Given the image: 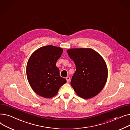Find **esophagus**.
Wrapping results in <instances>:
<instances>
[{
    "instance_id": "34e87169",
    "label": "esophagus",
    "mask_w": 130,
    "mask_h": 130,
    "mask_svg": "<svg viewBox=\"0 0 130 130\" xmlns=\"http://www.w3.org/2000/svg\"><path fill=\"white\" fill-rule=\"evenodd\" d=\"M66 79L67 82H69L70 81V77H67L66 78Z\"/></svg>"
}]
</instances>
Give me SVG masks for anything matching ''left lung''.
Wrapping results in <instances>:
<instances>
[{"instance_id":"8db88e82","label":"left lung","mask_w":130,"mask_h":130,"mask_svg":"<svg viewBox=\"0 0 130 130\" xmlns=\"http://www.w3.org/2000/svg\"><path fill=\"white\" fill-rule=\"evenodd\" d=\"M67 52L76 66L71 81L76 94L85 99L98 95L108 79V68L103 57L89 48H72Z\"/></svg>"}]
</instances>
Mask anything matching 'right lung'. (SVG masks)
Returning a JSON list of instances; mask_svg holds the SVG:
<instances>
[{"label":"right lung","instance_id":"add662e5","mask_svg":"<svg viewBox=\"0 0 130 130\" xmlns=\"http://www.w3.org/2000/svg\"><path fill=\"white\" fill-rule=\"evenodd\" d=\"M62 52V48L49 45L38 48L29 57L26 67L27 77L30 87L38 95L52 98L66 83V80L60 76L56 65Z\"/></svg>","mask_w":130,"mask_h":130}]
</instances>
